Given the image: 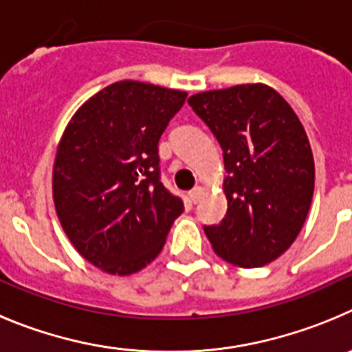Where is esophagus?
Returning a JSON list of instances; mask_svg holds the SVG:
<instances>
[{
	"instance_id": "34e87169",
	"label": "esophagus",
	"mask_w": 352,
	"mask_h": 352,
	"mask_svg": "<svg viewBox=\"0 0 352 352\" xmlns=\"http://www.w3.org/2000/svg\"><path fill=\"white\" fill-rule=\"evenodd\" d=\"M201 196H204V188H201V186H196V188H192L191 191H189V198H191L192 204H198Z\"/></svg>"
}]
</instances>
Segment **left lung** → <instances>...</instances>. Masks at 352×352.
<instances>
[{
    "instance_id": "obj_1",
    "label": "left lung",
    "mask_w": 352,
    "mask_h": 352,
    "mask_svg": "<svg viewBox=\"0 0 352 352\" xmlns=\"http://www.w3.org/2000/svg\"><path fill=\"white\" fill-rule=\"evenodd\" d=\"M221 144L226 217L205 226L212 249L242 268L268 265L296 240L314 195V156L289 103L267 84L188 100Z\"/></svg>"
}]
</instances>
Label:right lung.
<instances>
[{
  "label": "right lung",
  "mask_w": 352,
  "mask_h": 352,
  "mask_svg": "<svg viewBox=\"0 0 352 352\" xmlns=\"http://www.w3.org/2000/svg\"><path fill=\"white\" fill-rule=\"evenodd\" d=\"M188 93L137 80L107 85L58 145L52 196L66 236L94 267L131 275L154 261L182 199L160 182L157 142Z\"/></svg>",
  "instance_id": "obj_1"
}]
</instances>
